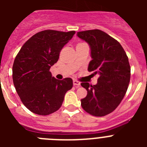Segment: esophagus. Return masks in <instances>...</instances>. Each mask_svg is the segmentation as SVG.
<instances>
[{
  "label": "esophagus",
  "mask_w": 147,
  "mask_h": 147,
  "mask_svg": "<svg viewBox=\"0 0 147 147\" xmlns=\"http://www.w3.org/2000/svg\"><path fill=\"white\" fill-rule=\"evenodd\" d=\"M73 83H74V85L76 87H80V82L79 81L76 80H73Z\"/></svg>",
  "instance_id": "1"
}]
</instances>
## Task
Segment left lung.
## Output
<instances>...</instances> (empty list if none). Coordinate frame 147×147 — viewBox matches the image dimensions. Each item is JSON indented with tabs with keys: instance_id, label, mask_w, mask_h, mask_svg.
<instances>
[{
	"instance_id": "obj_1",
	"label": "left lung",
	"mask_w": 147,
	"mask_h": 147,
	"mask_svg": "<svg viewBox=\"0 0 147 147\" xmlns=\"http://www.w3.org/2000/svg\"><path fill=\"white\" fill-rule=\"evenodd\" d=\"M90 48L92 60L88 71L98 74L97 84L82 82L88 91L81 99L82 108L94 116H105L119 105L130 80V65L127 54L117 40L99 29L77 32Z\"/></svg>"
}]
</instances>
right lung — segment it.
Listing matches in <instances>:
<instances>
[{"mask_svg": "<svg viewBox=\"0 0 147 147\" xmlns=\"http://www.w3.org/2000/svg\"><path fill=\"white\" fill-rule=\"evenodd\" d=\"M76 33L45 30L23 44L12 67L13 83L21 102L32 113L47 115L62 106L73 87L71 78L57 80L49 71L59 53Z\"/></svg>", "mask_w": 147, "mask_h": 147, "instance_id": "right-lung-1", "label": "right lung"}]
</instances>
